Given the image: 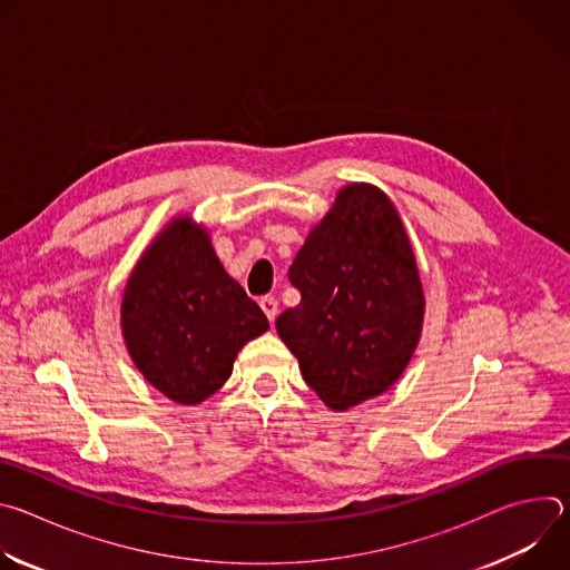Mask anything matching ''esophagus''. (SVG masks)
<instances>
[{"label":"esophagus","instance_id":"34e87169","mask_svg":"<svg viewBox=\"0 0 570 570\" xmlns=\"http://www.w3.org/2000/svg\"><path fill=\"white\" fill-rule=\"evenodd\" d=\"M259 306H262V311L266 313V317H268L271 322L277 317V299H275V297H271V295L262 297V299H259Z\"/></svg>","mask_w":570,"mask_h":570}]
</instances>
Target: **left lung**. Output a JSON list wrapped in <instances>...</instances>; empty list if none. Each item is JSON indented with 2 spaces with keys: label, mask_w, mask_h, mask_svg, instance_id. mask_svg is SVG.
Masks as SVG:
<instances>
[{
  "label": "left lung",
  "mask_w": 570,
  "mask_h": 570,
  "mask_svg": "<svg viewBox=\"0 0 570 570\" xmlns=\"http://www.w3.org/2000/svg\"><path fill=\"white\" fill-rule=\"evenodd\" d=\"M288 279L302 302L275 327L332 411H350L399 381L420 345L426 297L409 232L385 191L370 183L341 187Z\"/></svg>",
  "instance_id": "1"
}]
</instances>
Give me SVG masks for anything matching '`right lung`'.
Instances as JSON below:
<instances>
[{
	"label": "right lung",
	"instance_id": "add662e5",
	"mask_svg": "<svg viewBox=\"0 0 570 570\" xmlns=\"http://www.w3.org/2000/svg\"><path fill=\"white\" fill-rule=\"evenodd\" d=\"M268 317L214 253L205 225L171 218L132 266L121 295V334L141 376L183 405L209 399L243 345Z\"/></svg>",
	"mask_w": 570,
	"mask_h": 570
}]
</instances>
